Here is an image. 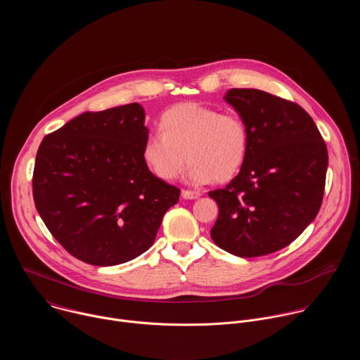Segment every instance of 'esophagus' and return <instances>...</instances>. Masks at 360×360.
Here are the masks:
<instances>
[{"mask_svg": "<svg viewBox=\"0 0 360 360\" xmlns=\"http://www.w3.org/2000/svg\"><path fill=\"white\" fill-rule=\"evenodd\" d=\"M181 195H182V198H184V199H198V198L200 196V193H199V192L189 191V189H182Z\"/></svg>", "mask_w": 360, "mask_h": 360, "instance_id": "1", "label": "esophagus"}]
</instances>
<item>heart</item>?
<instances>
[{
    "label": "heart",
    "mask_w": 360,
    "mask_h": 360,
    "mask_svg": "<svg viewBox=\"0 0 360 360\" xmlns=\"http://www.w3.org/2000/svg\"><path fill=\"white\" fill-rule=\"evenodd\" d=\"M249 149V131L235 112H219L196 102L178 104L164 112L161 132L142 146L148 169L162 181L176 179L191 162L188 179L203 185L228 182L242 169Z\"/></svg>",
    "instance_id": "heart-1"
}]
</instances>
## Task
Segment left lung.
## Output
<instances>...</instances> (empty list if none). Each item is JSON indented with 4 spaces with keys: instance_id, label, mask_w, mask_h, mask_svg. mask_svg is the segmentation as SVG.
I'll use <instances>...</instances> for the list:
<instances>
[{
    "instance_id": "1",
    "label": "left lung",
    "mask_w": 360,
    "mask_h": 360,
    "mask_svg": "<svg viewBox=\"0 0 360 360\" xmlns=\"http://www.w3.org/2000/svg\"><path fill=\"white\" fill-rule=\"evenodd\" d=\"M225 101L248 127L249 149L239 174L210 192L219 208L211 238L232 255L256 258L288 246L316 218L328 149L292 101L252 88H232Z\"/></svg>"
}]
</instances>
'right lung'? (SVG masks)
<instances>
[{
	"mask_svg": "<svg viewBox=\"0 0 360 360\" xmlns=\"http://www.w3.org/2000/svg\"><path fill=\"white\" fill-rule=\"evenodd\" d=\"M145 111L134 104L84 112L37 152L32 195L45 226L74 258L114 266L148 250L179 189L143 162Z\"/></svg>",
	"mask_w": 360,
	"mask_h": 360,
	"instance_id": "1",
	"label": "right lung"
}]
</instances>
